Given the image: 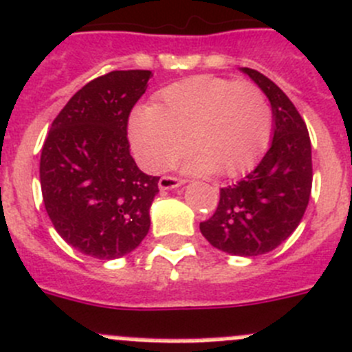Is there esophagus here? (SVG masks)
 I'll list each match as a JSON object with an SVG mask.
<instances>
[{"label":"esophagus","instance_id":"34e87169","mask_svg":"<svg viewBox=\"0 0 352 352\" xmlns=\"http://www.w3.org/2000/svg\"><path fill=\"white\" fill-rule=\"evenodd\" d=\"M184 182H186V180L180 179V177L163 175V177H161V179H160V182H157V186H160V189H163V191H166V189H175V187H180Z\"/></svg>","mask_w":352,"mask_h":352}]
</instances>
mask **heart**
<instances>
[{"label":"heart","mask_w":352,"mask_h":352,"mask_svg":"<svg viewBox=\"0 0 352 352\" xmlns=\"http://www.w3.org/2000/svg\"><path fill=\"white\" fill-rule=\"evenodd\" d=\"M272 113L264 91L248 81L189 78L161 91L157 106L135 109L130 140L140 165L149 172L168 166L189 147L186 168L196 173L238 175L264 153Z\"/></svg>","instance_id":"heart-1"}]
</instances>
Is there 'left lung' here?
Instances as JSON below:
<instances>
[{"instance_id":"1","label":"left lung","mask_w":352,"mask_h":352,"mask_svg":"<svg viewBox=\"0 0 352 352\" xmlns=\"http://www.w3.org/2000/svg\"><path fill=\"white\" fill-rule=\"evenodd\" d=\"M241 71L267 95L274 135L254 172L222 187L215 213L199 231L226 254L255 257L274 250L300 224L313 187V160L307 126L294 102L262 72Z\"/></svg>"}]
</instances>
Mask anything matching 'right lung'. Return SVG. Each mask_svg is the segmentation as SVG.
<instances>
[{
	"mask_svg": "<svg viewBox=\"0 0 352 352\" xmlns=\"http://www.w3.org/2000/svg\"><path fill=\"white\" fill-rule=\"evenodd\" d=\"M151 71H113L85 85L52 123L39 161L43 203L65 243L100 261L120 258L149 231L160 177L130 154L128 118Z\"/></svg>",
	"mask_w": 352,
	"mask_h": 352,
	"instance_id": "right-lung-1",
	"label": "right lung"
}]
</instances>
